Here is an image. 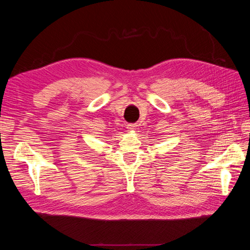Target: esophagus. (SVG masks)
I'll list each match as a JSON object with an SVG mask.
<instances>
[{"mask_svg":"<svg viewBox=\"0 0 250 250\" xmlns=\"http://www.w3.org/2000/svg\"><path fill=\"white\" fill-rule=\"evenodd\" d=\"M127 128H128V130L133 131V130H135L137 126H135V124H133V123H130V124H127Z\"/></svg>","mask_w":250,"mask_h":250,"instance_id":"34e87169","label":"esophagus"}]
</instances>
